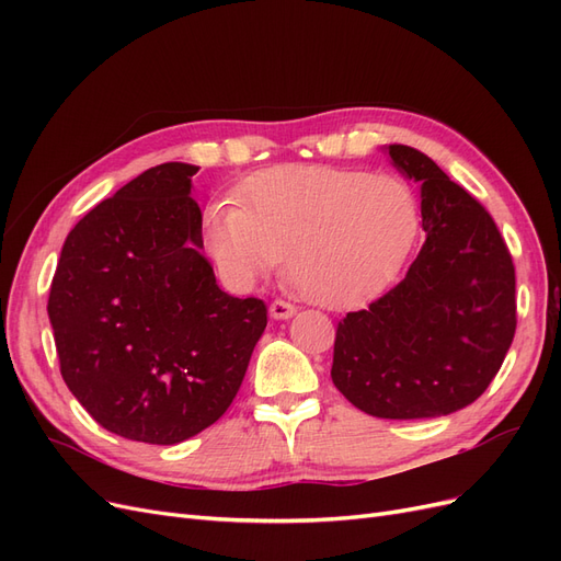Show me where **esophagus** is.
<instances>
[{"instance_id": "obj_1", "label": "esophagus", "mask_w": 561, "mask_h": 561, "mask_svg": "<svg viewBox=\"0 0 561 561\" xmlns=\"http://www.w3.org/2000/svg\"><path fill=\"white\" fill-rule=\"evenodd\" d=\"M268 313H271V318H274V320H287V318H293V316L297 313V309L293 307L290 301L276 299V301L268 307Z\"/></svg>"}]
</instances>
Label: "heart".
Masks as SVG:
<instances>
[{"instance_id":"b5f03b06","label":"heart","mask_w":561,"mask_h":561,"mask_svg":"<svg viewBox=\"0 0 561 561\" xmlns=\"http://www.w3.org/2000/svg\"><path fill=\"white\" fill-rule=\"evenodd\" d=\"M243 206L229 198L203 210V243L233 283L276 271L309 301L344 309L379 295L412 252L419 201L398 175L332 165H280L252 175Z\"/></svg>"}]
</instances>
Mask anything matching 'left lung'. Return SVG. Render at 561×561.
Segmentation results:
<instances>
[{
  "label": "left lung",
  "instance_id": "1",
  "mask_svg": "<svg viewBox=\"0 0 561 561\" xmlns=\"http://www.w3.org/2000/svg\"><path fill=\"white\" fill-rule=\"evenodd\" d=\"M383 151L421 184L426 243L393 290L339 322L332 381L369 416H447L484 393L513 344L515 266L491 215L433 159Z\"/></svg>",
  "mask_w": 561,
  "mask_h": 561
}]
</instances>
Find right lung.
Here are the masks:
<instances>
[{"mask_svg": "<svg viewBox=\"0 0 561 561\" xmlns=\"http://www.w3.org/2000/svg\"><path fill=\"white\" fill-rule=\"evenodd\" d=\"M192 163L124 184L67 233L48 295L60 375L100 426L178 445L227 412L266 328L203 257Z\"/></svg>", "mask_w": 561, "mask_h": 561, "instance_id": "1", "label": "right lung"}]
</instances>
